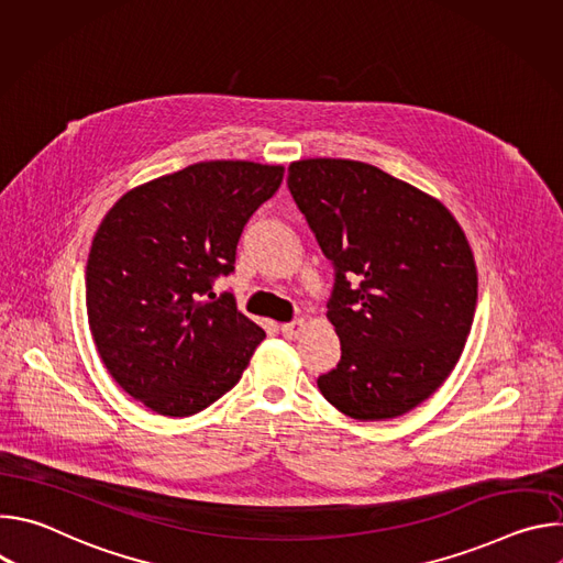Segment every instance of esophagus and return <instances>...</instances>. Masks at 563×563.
Instances as JSON below:
<instances>
[{
  "instance_id": "obj_1",
  "label": "esophagus",
  "mask_w": 563,
  "mask_h": 563,
  "mask_svg": "<svg viewBox=\"0 0 563 563\" xmlns=\"http://www.w3.org/2000/svg\"><path fill=\"white\" fill-rule=\"evenodd\" d=\"M305 328H307V320H305V318H298V320H291V323L280 325V332H283V336H287V339H298V336L305 332Z\"/></svg>"
}]
</instances>
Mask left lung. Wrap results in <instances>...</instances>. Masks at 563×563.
I'll return each instance as SVG.
<instances>
[{"mask_svg":"<svg viewBox=\"0 0 563 563\" xmlns=\"http://www.w3.org/2000/svg\"><path fill=\"white\" fill-rule=\"evenodd\" d=\"M287 187L334 265L328 318L341 339L318 389L356 421L415 410L454 369L472 328L476 267L437 198L356 159L291 163Z\"/></svg>","mask_w":563,"mask_h":563,"instance_id":"8db88e82","label":"left lung"}]
</instances>
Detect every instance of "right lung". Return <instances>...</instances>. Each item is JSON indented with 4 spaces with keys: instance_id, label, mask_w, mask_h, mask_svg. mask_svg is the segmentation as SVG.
Here are the masks:
<instances>
[{
    "instance_id": "1",
    "label": "right lung",
    "mask_w": 563,
    "mask_h": 563,
    "mask_svg": "<svg viewBox=\"0 0 563 563\" xmlns=\"http://www.w3.org/2000/svg\"><path fill=\"white\" fill-rule=\"evenodd\" d=\"M285 169L211 159L126 191L87 263V313L115 383L163 417H191L243 376L263 328L213 280L235 265L252 213Z\"/></svg>"
}]
</instances>
